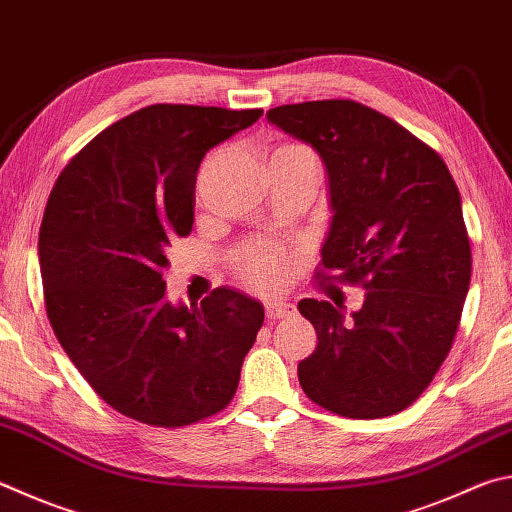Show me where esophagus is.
Segmentation results:
<instances>
[{
    "mask_svg": "<svg viewBox=\"0 0 512 512\" xmlns=\"http://www.w3.org/2000/svg\"><path fill=\"white\" fill-rule=\"evenodd\" d=\"M295 313V306L288 304V302H266V318L275 322V320H282V318H291Z\"/></svg>",
    "mask_w": 512,
    "mask_h": 512,
    "instance_id": "obj_1",
    "label": "esophagus"
}]
</instances>
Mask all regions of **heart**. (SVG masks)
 I'll use <instances>...</instances> for the list:
<instances>
[{
	"label": "heart",
	"mask_w": 512,
	"mask_h": 512,
	"mask_svg": "<svg viewBox=\"0 0 512 512\" xmlns=\"http://www.w3.org/2000/svg\"><path fill=\"white\" fill-rule=\"evenodd\" d=\"M304 150L300 145H284L275 152ZM232 268L241 282L255 288V291H277L288 280V257L271 241H246L237 246L230 255Z\"/></svg>",
	"instance_id": "heart-1"
}]
</instances>
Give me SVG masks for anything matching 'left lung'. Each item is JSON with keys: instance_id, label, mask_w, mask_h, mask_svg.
Here are the masks:
<instances>
[{"instance_id": "8db88e82", "label": "left lung", "mask_w": 512, "mask_h": 512, "mask_svg": "<svg viewBox=\"0 0 512 512\" xmlns=\"http://www.w3.org/2000/svg\"><path fill=\"white\" fill-rule=\"evenodd\" d=\"M266 116L327 165L333 221L315 280L367 291L351 322L327 300L297 304L318 333L297 365L304 394L349 418L403 412L448 358L470 286L457 183L430 145L356 100L297 102Z\"/></svg>"}]
</instances>
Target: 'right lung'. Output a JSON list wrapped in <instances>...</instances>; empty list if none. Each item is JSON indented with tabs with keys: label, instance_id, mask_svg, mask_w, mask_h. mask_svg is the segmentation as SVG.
Here are the masks:
<instances>
[{
	"label": "right lung",
	"instance_id": "right-lung-1",
	"mask_svg": "<svg viewBox=\"0 0 512 512\" xmlns=\"http://www.w3.org/2000/svg\"><path fill=\"white\" fill-rule=\"evenodd\" d=\"M262 114L143 107L102 129L53 185L40 226L46 315L91 389L138 423H199L237 392L262 304L219 286L199 306H172L163 268L192 232L203 156Z\"/></svg>",
	"mask_w": 512,
	"mask_h": 512
}]
</instances>
